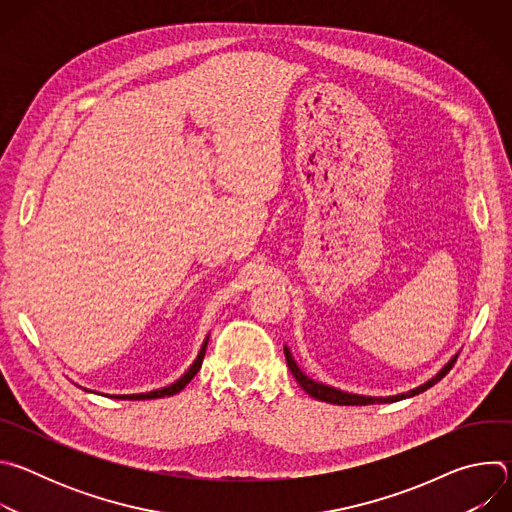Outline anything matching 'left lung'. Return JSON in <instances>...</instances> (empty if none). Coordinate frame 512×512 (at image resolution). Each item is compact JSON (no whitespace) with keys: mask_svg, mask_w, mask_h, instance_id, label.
<instances>
[{"mask_svg":"<svg viewBox=\"0 0 512 512\" xmlns=\"http://www.w3.org/2000/svg\"><path fill=\"white\" fill-rule=\"evenodd\" d=\"M285 360H287V367H289L291 375L296 377V381L300 383V387H302L310 397H314V399H318V401L332 403V405H373V403H393V401H401V399L419 395V393L427 391L429 387H433L437 381H442V379L452 371L454 364H456V358H452V360L446 364V367H444L440 373H437L431 381H427L425 385H421V387H417V389H413V391H409V393H401V395H395V397H362V395L342 393V391H338V389H332V387H326V385H322V383H316V381L308 379V377L298 369V364L294 362V358H291V354H289L287 348H285Z\"/></svg>","mask_w":512,"mask_h":512,"instance_id":"left-lung-1","label":"left lung"}]
</instances>
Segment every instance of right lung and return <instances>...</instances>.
<instances>
[{"mask_svg":"<svg viewBox=\"0 0 512 512\" xmlns=\"http://www.w3.org/2000/svg\"><path fill=\"white\" fill-rule=\"evenodd\" d=\"M206 342H208V340H204V344H202V348H200V354H198V358L194 360L192 367L188 369V373H186L184 377H180L176 383H172L170 387H164V389H158V391H150V393H139V395H111V397H115V399H129V401H145V399H160V397H170V395L180 393V391L194 379V375L200 371L202 358H204V352H206Z\"/></svg>","mask_w":512,"mask_h":512,"instance_id":"right-lung-1","label":"right lung"}]
</instances>
